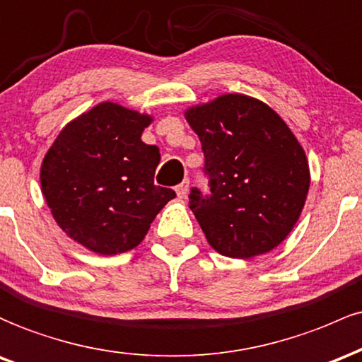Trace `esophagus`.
Listing matches in <instances>:
<instances>
[{"label":"esophagus","mask_w":362,"mask_h":362,"mask_svg":"<svg viewBox=\"0 0 362 362\" xmlns=\"http://www.w3.org/2000/svg\"><path fill=\"white\" fill-rule=\"evenodd\" d=\"M188 189H189V181L185 180V181L181 182V185L176 186L177 198H186V194H188Z\"/></svg>","instance_id":"obj_1"}]
</instances>
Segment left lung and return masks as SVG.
<instances>
[{"label":"left lung","mask_w":362,"mask_h":362,"mask_svg":"<svg viewBox=\"0 0 362 362\" xmlns=\"http://www.w3.org/2000/svg\"><path fill=\"white\" fill-rule=\"evenodd\" d=\"M202 141L210 194L189 193L209 245L229 258L265 255L289 235L310 189L298 138L270 105L224 93L185 111Z\"/></svg>","instance_id":"8db88e82"}]
</instances>
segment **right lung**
<instances>
[{
    "label": "right lung",
    "mask_w": 362,
    "mask_h": 362,
    "mask_svg": "<svg viewBox=\"0 0 362 362\" xmlns=\"http://www.w3.org/2000/svg\"><path fill=\"white\" fill-rule=\"evenodd\" d=\"M153 121L100 103L70 121L44 156L40 188L63 233L97 255L124 253L144 241L176 193L153 185L159 148L141 141Z\"/></svg>",
    "instance_id": "right-lung-1"
}]
</instances>
